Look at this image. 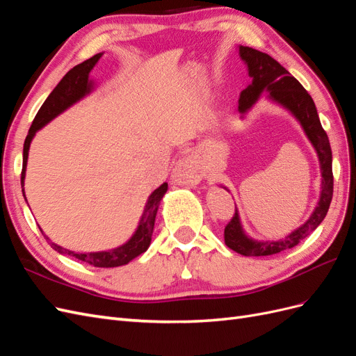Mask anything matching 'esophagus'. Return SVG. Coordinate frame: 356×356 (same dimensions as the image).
Here are the masks:
<instances>
[{"instance_id": "obj_1", "label": "esophagus", "mask_w": 356, "mask_h": 356, "mask_svg": "<svg viewBox=\"0 0 356 356\" xmlns=\"http://www.w3.org/2000/svg\"><path fill=\"white\" fill-rule=\"evenodd\" d=\"M202 169L197 161L187 156L177 161V165L172 170V181L178 186H196L202 181Z\"/></svg>"}]
</instances>
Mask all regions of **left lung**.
<instances>
[{
  "instance_id": "left-lung-1",
  "label": "left lung",
  "mask_w": 356,
  "mask_h": 356,
  "mask_svg": "<svg viewBox=\"0 0 356 356\" xmlns=\"http://www.w3.org/2000/svg\"><path fill=\"white\" fill-rule=\"evenodd\" d=\"M239 55L242 60H245L248 72L252 79V83L241 93L239 111L245 114L258 101L264 90L268 92V98L285 106L300 122L309 141L316 149L322 174L321 197L314 213L310 215V218L303 225H300L297 230L289 233L281 241L261 242L248 238L241 225L238 209L234 211L233 218L224 229L225 245L245 257H266L294 248L307 238L325 218L332 199L334 187L332 153L327 132L322 129L319 122L315 102L303 86L298 83V80L294 79L277 60L268 56L267 53L258 51L252 47L239 46Z\"/></svg>"
}]
</instances>
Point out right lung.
Listing matches in <instances>:
<instances>
[{
    "label": "right lung",
    "instance_id": "obj_1",
    "mask_svg": "<svg viewBox=\"0 0 356 356\" xmlns=\"http://www.w3.org/2000/svg\"><path fill=\"white\" fill-rule=\"evenodd\" d=\"M102 56V53H98V55L92 56L90 59L84 60L79 65H75L72 70H70L65 77H63L59 84L56 86L53 92L49 95V98L44 101V104L41 105V108L38 110L34 122H32L29 132L26 135L25 144H24V165H22V175H20V184L24 187L25 182V172H26V161H28V152H29V145L32 138L37 134V131L47 124L50 120H53L56 115H59L62 111H65L68 106L80 101L83 96L90 93L93 89V83L89 80V72L93 70ZM24 191V197H25V190ZM168 191V184L163 182L159 188H156L152 196L148 197L147 204L144 208V213L141 222H139L138 229L135 234L129 239L124 245L115 248V250L111 251H102V252H74L70 250H65L56 243L50 242V239L44 234V238L50 242V246L53 250L58 251L59 254H65L72 258H77L80 261L88 263L93 267H118V266H124L129 261H132L135 257L141 255L145 252L149 246V242H152V234L154 229V221H156V213L159 209V204L161 197L165 196V193ZM26 199V197H25Z\"/></svg>",
    "mask_w": 356,
    "mask_h": 356
}]
</instances>
